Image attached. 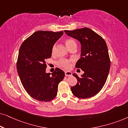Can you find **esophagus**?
Listing matches in <instances>:
<instances>
[{"label":"esophagus","instance_id":"34e87169","mask_svg":"<svg viewBox=\"0 0 128 128\" xmlns=\"http://www.w3.org/2000/svg\"><path fill=\"white\" fill-rule=\"evenodd\" d=\"M72 74V73L71 72H69V71L65 72V76H71Z\"/></svg>","mask_w":128,"mask_h":128}]
</instances>
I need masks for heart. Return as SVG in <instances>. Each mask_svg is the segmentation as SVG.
I'll return each mask as SVG.
<instances>
[{
	"label": "heart",
	"instance_id": "1",
	"mask_svg": "<svg viewBox=\"0 0 128 128\" xmlns=\"http://www.w3.org/2000/svg\"><path fill=\"white\" fill-rule=\"evenodd\" d=\"M65 44L67 46L68 48H71L73 45H76V43L74 40L70 38H68V39L65 40ZM56 50V45L54 44L52 48V52L54 53ZM58 65L60 67L64 68V69H69L71 66V60L70 59L62 58L59 59L57 62Z\"/></svg>",
	"mask_w": 128,
	"mask_h": 128
}]
</instances>
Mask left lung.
<instances>
[{
	"instance_id": "left-lung-1",
	"label": "left lung",
	"mask_w": 128,
	"mask_h": 128,
	"mask_svg": "<svg viewBox=\"0 0 128 128\" xmlns=\"http://www.w3.org/2000/svg\"><path fill=\"white\" fill-rule=\"evenodd\" d=\"M68 36L78 40L82 45L81 57L76 68L84 71L81 77L73 76L78 83L71 87L73 94L79 98L93 97L102 88L109 73L111 62L105 40L88 28L64 30Z\"/></svg>"
}]
</instances>
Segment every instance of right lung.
<instances>
[{
    "instance_id": "obj_1",
    "label": "right lung",
    "mask_w": 128,
    "mask_h": 128,
    "mask_svg": "<svg viewBox=\"0 0 128 128\" xmlns=\"http://www.w3.org/2000/svg\"><path fill=\"white\" fill-rule=\"evenodd\" d=\"M64 32L38 31L24 41L19 50L17 70L28 94L38 101L48 102L57 95L58 84L64 72L56 68L46 73V60L52 55V48Z\"/></svg>"
}]
</instances>
